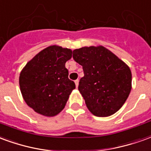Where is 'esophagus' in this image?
I'll return each instance as SVG.
<instances>
[{
	"mask_svg": "<svg viewBox=\"0 0 151 151\" xmlns=\"http://www.w3.org/2000/svg\"><path fill=\"white\" fill-rule=\"evenodd\" d=\"M74 82H75L76 87H78V83H79V81H78V79H77V80H75V81H74Z\"/></svg>",
	"mask_w": 151,
	"mask_h": 151,
	"instance_id": "esophagus-1",
	"label": "esophagus"
}]
</instances>
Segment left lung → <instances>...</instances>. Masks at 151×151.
Returning a JSON list of instances; mask_svg holds the SVG:
<instances>
[{
  "mask_svg": "<svg viewBox=\"0 0 151 151\" xmlns=\"http://www.w3.org/2000/svg\"><path fill=\"white\" fill-rule=\"evenodd\" d=\"M73 58L83 69L78 90L90 111L99 117L116 112L131 91L129 66L103 46L73 50Z\"/></svg>",
  "mask_w": 151,
  "mask_h": 151,
  "instance_id": "1",
  "label": "left lung"
}]
</instances>
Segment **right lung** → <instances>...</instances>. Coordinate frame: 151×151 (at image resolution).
I'll list each match as a JSON object with an SVG mask.
<instances>
[{"instance_id":"right-lung-1","label":"right lung","mask_w":151,"mask_h":151,"mask_svg":"<svg viewBox=\"0 0 151 151\" xmlns=\"http://www.w3.org/2000/svg\"><path fill=\"white\" fill-rule=\"evenodd\" d=\"M72 51L59 46L42 50L22 70L19 86L27 104L37 113L54 116L65 108L75 83L65 63Z\"/></svg>"}]
</instances>
